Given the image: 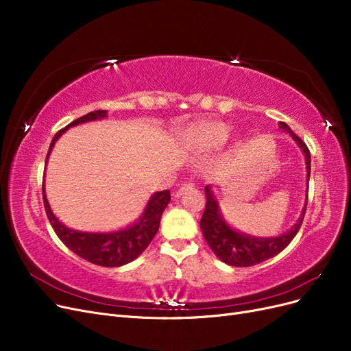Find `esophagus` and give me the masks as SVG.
Listing matches in <instances>:
<instances>
[{
  "mask_svg": "<svg viewBox=\"0 0 351 351\" xmlns=\"http://www.w3.org/2000/svg\"><path fill=\"white\" fill-rule=\"evenodd\" d=\"M190 187H193V183H190V182H184L182 186H180V187L177 189V192H176L174 195H176L177 197H178V196H182V195H183V192H184V190H186V189H190Z\"/></svg>",
  "mask_w": 351,
  "mask_h": 351,
  "instance_id": "esophagus-1",
  "label": "esophagus"
}]
</instances>
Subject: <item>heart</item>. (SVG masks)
Wrapping results in <instances>:
<instances>
[{"label": "heart", "instance_id": "1", "mask_svg": "<svg viewBox=\"0 0 351 351\" xmlns=\"http://www.w3.org/2000/svg\"><path fill=\"white\" fill-rule=\"evenodd\" d=\"M230 137V125L221 121H204L190 127L186 141L197 149H217Z\"/></svg>", "mask_w": 351, "mask_h": 351}]
</instances>
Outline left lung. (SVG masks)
Here are the masks:
<instances>
[{
    "mask_svg": "<svg viewBox=\"0 0 351 351\" xmlns=\"http://www.w3.org/2000/svg\"><path fill=\"white\" fill-rule=\"evenodd\" d=\"M278 127L284 132L290 133L293 141L299 145V147L302 149L304 155V161H306V169H307V184H309V177H311L309 149H307L306 143L300 139V137L297 136L285 123L280 121ZM205 195H206V205H205L204 215H202V219H200L202 232H204V237L208 243V246L217 254V258H219L227 265H231V267H253V265L268 261L274 258L275 254L282 252L291 243V240L295 237L297 232H299L303 222L304 212H306V205H307V197H306V204L299 221H297L289 231L284 232V234L278 237H253V236L243 234L240 231L232 230L227 224L226 219L221 215L218 202L214 193H212L210 186L205 187Z\"/></svg>",
    "mask_w": 351,
    "mask_h": 351,
    "instance_id": "obj_1",
    "label": "left lung"
}]
</instances>
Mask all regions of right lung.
I'll return each instance as SVG.
<instances>
[{
  "label": "right lung",
  "instance_id": "1",
  "mask_svg": "<svg viewBox=\"0 0 351 351\" xmlns=\"http://www.w3.org/2000/svg\"><path fill=\"white\" fill-rule=\"evenodd\" d=\"M107 117V111H92L86 115L80 117V119L71 121L64 129L56 133L52 137V142L49 145L48 156L54 147L58 137L64 133L67 129L73 125H77L82 123L101 120ZM42 195H44V206L47 217L49 219V224L54 228L58 239L66 244V246L77 254V256L86 259L90 263L99 265V267H121V265L129 263L134 261L143 250L149 246V243L155 237L156 231L159 228V222H161L162 212L167 205L171 200L169 190H162V192H156L151 196L149 202L141 215L139 221L134 222L133 226H129L124 230L114 231V232H83L76 231L66 227L51 210L49 204L45 195V186H42Z\"/></svg>",
  "mask_w": 351,
  "mask_h": 351
}]
</instances>
